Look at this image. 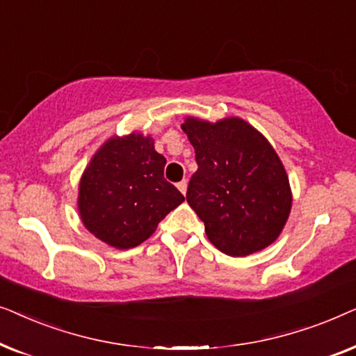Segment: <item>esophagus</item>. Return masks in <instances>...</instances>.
Masks as SVG:
<instances>
[{
	"label": "esophagus",
	"instance_id": "obj_1",
	"mask_svg": "<svg viewBox=\"0 0 356 356\" xmlns=\"http://www.w3.org/2000/svg\"><path fill=\"white\" fill-rule=\"evenodd\" d=\"M177 188H178L179 191H181L183 194H186V189H188V181H186V179H181V181L177 183Z\"/></svg>",
	"mask_w": 356,
	"mask_h": 356
}]
</instances>
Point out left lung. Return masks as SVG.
Instances as JSON below:
<instances>
[{"label":"left lung","instance_id":"obj_1","mask_svg":"<svg viewBox=\"0 0 356 356\" xmlns=\"http://www.w3.org/2000/svg\"><path fill=\"white\" fill-rule=\"evenodd\" d=\"M196 154L186 201L213 246L240 257L280 235L291 209L289 177L261 133L240 118L181 124Z\"/></svg>","mask_w":356,"mask_h":356}]
</instances>
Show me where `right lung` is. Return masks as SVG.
<instances>
[{"label": "right lung", "mask_w": 356, "mask_h": 356, "mask_svg": "<svg viewBox=\"0 0 356 356\" xmlns=\"http://www.w3.org/2000/svg\"><path fill=\"white\" fill-rule=\"evenodd\" d=\"M165 163L149 136L111 138L102 145L79 184V213L87 230L118 250L147 240L184 201L163 178Z\"/></svg>", "instance_id": "1"}]
</instances>
